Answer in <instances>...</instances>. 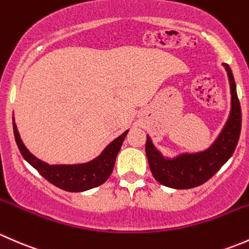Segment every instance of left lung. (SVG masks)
<instances>
[{"instance_id":"obj_1","label":"left lung","mask_w":249,"mask_h":249,"mask_svg":"<svg viewBox=\"0 0 249 249\" xmlns=\"http://www.w3.org/2000/svg\"><path fill=\"white\" fill-rule=\"evenodd\" d=\"M227 69L231 91V111L229 120L213 145L199 153H184L175 160H166L156 150L150 138H146V156L151 173L160 184L175 189H189L205 183L231 157L239 142L241 133V107L234 75L228 65Z\"/></svg>"}]
</instances>
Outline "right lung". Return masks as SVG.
I'll use <instances>...</instances> for the list:
<instances>
[{"mask_svg":"<svg viewBox=\"0 0 249 249\" xmlns=\"http://www.w3.org/2000/svg\"><path fill=\"white\" fill-rule=\"evenodd\" d=\"M13 129H14L15 142L22 157L50 183L67 192H84L103 184L111 175L116 156L121 150L122 142L128 133L127 130L111 143H109L102 155L92 162L74 164V165H49L48 163L36 158L25 147L20 139L15 122H13Z\"/></svg>","mask_w":249,"mask_h":249,"instance_id":"right-lung-1","label":"right lung"}]
</instances>
